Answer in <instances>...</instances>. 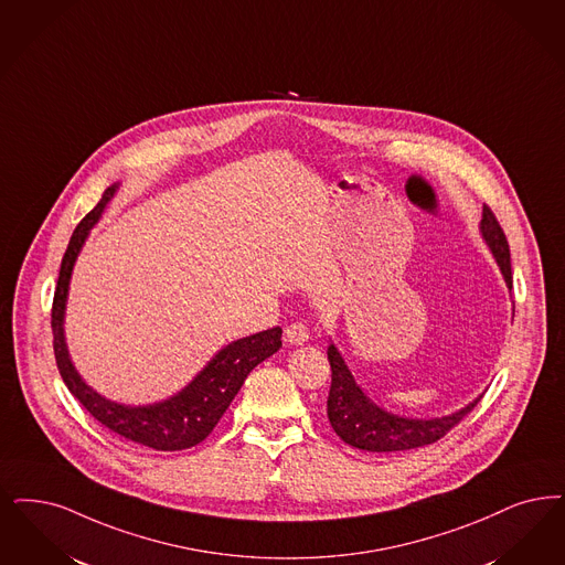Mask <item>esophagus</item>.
Returning <instances> with one entry per match:
<instances>
[{"label":"esophagus","mask_w":565,"mask_h":565,"mask_svg":"<svg viewBox=\"0 0 565 565\" xmlns=\"http://www.w3.org/2000/svg\"><path fill=\"white\" fill-rule=\"evenodd\" d=\"M284 339L288 344H305L309 340V330L305 323H290L284 332Z\"/></svg>","instance_id":"obj_1"}]
</instances>
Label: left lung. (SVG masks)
Segmentation results:
<instances>
[{
    "label": "left lung",
    "mask_w": 565,
    "mask_h": 565,
    "mask_svg": "<svg viewBox=\"0 0 565 565\" xmlns=\"http://www.w3.org/2000/svg\"><path fill=\"white\" fill-rule=\"evenodd\" d=\"M479 233L486 246L492 252L498 269L504 277L507 288H513L511 275V252L504 237V231L498 225L497 216L488 205H483ZM328 362L332 367V384L328 395V418L340 439L358 450L404 451L423 448L441 439L451 427H456L471 409L481 395L448 416L439 418H406L384 407L376 406L362 386L355 383L349 365L342 360L337 344L328 347Z\"/></svg>",
    "instance_id": "obj_1"
}]
</instances>
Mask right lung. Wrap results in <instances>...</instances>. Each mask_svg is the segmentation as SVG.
Wrapping results in <instances>:
<instances>
[{"label": "right lung", "instance_id": "obj_1", "mask_svg": "<svg viewBox=\"0 0 565 565\" xmlns=\"http://www.w3.org/2000/svg\"><path fill=\"white\" fill-rule=\"evenodd\" d=\"M119 182L111 184L100 202L71 235L67 252L61 263L58 284L52 302V332L56 365L68 391L92 416L117 435L161 451L186 450L203 441L216 423L223 418L228 404L242 388L249 372L281 347V328H271L246 339L233 340L223 347L202 372L181 388L177 395L147 406H126L103 397L86 383L68 355L65 340V311H67L68 284L75 260L84 248L92 226L96 225L105 207L114 200Z\"/></svg>", "mask_w": 565, "mask_h": 565}]
</instances>
